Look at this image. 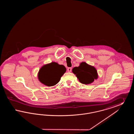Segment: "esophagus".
Returning a JSON list of instances; mask_svg holds the SVG:
<instances>
[{"instance_id": "esophagus-1", "label": "esophagus", "mask_w": 134, "mask_h": 134, "mask_svg": "<svg viewBox=\"0 0 134 134\" xmlns=\"http://www.w3.org/2000/svg\"><path fill=\"white\" fill-rule=\"evenodd\" d=\"M67 71H68V72H71V71H72V68H71V67H69V68H68V69H67Z\"/></svg>"}]
</instances>
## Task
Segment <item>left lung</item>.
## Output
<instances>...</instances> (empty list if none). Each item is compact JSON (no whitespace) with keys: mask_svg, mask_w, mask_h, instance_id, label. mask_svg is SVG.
<instances>
[{"mask_svg":"<svg viewBox=\"0 0 134 134\" xmlns=\"http://www.w3.org/2000/svg\"><path fill=\"white\" fill-rule=\"evenodd\" d=\"M72 72L76 75L79 81L84 84H90L98 78L96 68L84 62L81 63L78 67H74Z\"/></svg>","mask_w":134,"mask_h":134,"instance_id":"left-lung-1","label":"left lung"}]
</instances>
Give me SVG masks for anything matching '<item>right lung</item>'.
<instances>
[{"instance_id":"obj_1","label":"right lung","mask_w":134,"mask_h":134,"mask_svg":"<svg viewBox=\"0 0 134 134\" xmlns=\"http://www.w3.org/2000/svg\"><path fill=\"white\" fill-rule=\"evenodd\" d=\"M66 71V68L63 65L52 62L43 66L40 69L38 80L46 86H54L59 82L61 77Z\"/></svg>"}]
</instances>
